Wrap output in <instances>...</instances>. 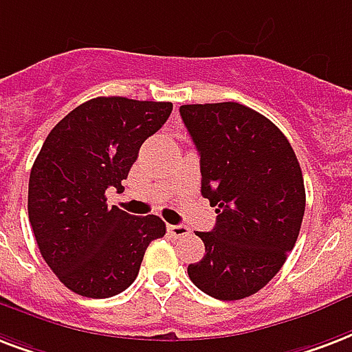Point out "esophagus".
<instances>
[{"label": "esophagus", "mask_w": 352, "mask_h": 352, "mask_svg": "<svg viewBox=\"0 0 352 352\" xmlns=\"http://www.w3.org/2000/svg\"><path fill=\"white\" fill-rule=\"evenodd\" d=\"M168 232H170L173 238H184V236H190V229L186 225H168Z\"/></svg>", "instance_id": "esophagus-1"}]
</instances>
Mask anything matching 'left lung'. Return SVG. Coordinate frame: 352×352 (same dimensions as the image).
Masks as SVG:
<instances>
[{
	"mask_svg": "<svg viewBox=\"0 0 352 352\" xmlns=\"http://www.w3.org/2000/svg\"><path fill=\"white\" fill-rule=\"evenodd\" d=\"M201 157V194L216 227L197 232L205 256L190 280L219 301H238L270 283L294 249L305 216L299 160L280 129L245 104H182Z\"/></svg>",
	"mask_w": 352,
	"mask_h": 352,
	"instance_id": "obj_1",
	"label": "left lung"
}]
</instances>
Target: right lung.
Listing matches in <instances>:
<instances>
[{
  "label": "right lung",
  "instance_id": "1",
  "mask_svg": "<svg viewBox=\"0 0 352 352\" xmlns=\"http://www.w3.org/2000/svg\"><path fill=\"white\" fill-rule=\"evenodd\" d=\"M168 101L96 98L53 127L29 177L27 210L40 254L75 294L104 299L134 283L147 245L166 234L158 216L107 206L142 144L162 127Z\"/></svg>",
  "mask_w": 352,
  "mask_h": 352
}]
</instances>
